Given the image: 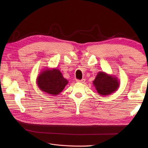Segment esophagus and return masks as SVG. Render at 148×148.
Segmentation results:
<instances>
[{"mask_svg": "<svg viewBox=\"0 0 148 148\" xmlns=\"http://www.w3.org/2000/svg\"><path fill=\"white\" fill-rule=\"evenodd\" d=\"M84 82H85V79H81V80L77 79V83H84Z\"/></svg>", "mask_w": 148, "mask_h": 148, "instance_id": "obj_1", "label": "esophagus"}]
</instances>
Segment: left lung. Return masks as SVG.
<instances>
[{
	"label": "left lung",
	"instance_id": "obj_1",
	"mask_svg": "<svg viewBox=\"0 0 148 148\" xmlns=\"http://www.w3.org/2000/svg\"><path fill=\"white\" fill-rule=\"evenodd\" d=\"M92 83L97 93L101 96L110 95L120 86V81L117 77L104 71H99Z\"/></svg>",
	"mask_w": 148,
	"mask_h": 148
}]
</instances>
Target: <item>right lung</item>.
Here are the masks:
<instances>
[{"mask_svg": "<svg viewBox=\"0 0 148 148\" xmlns=\"http://www.w3.org/2000/svg\"><path fill=\"white\" fill-rule=\"evenodd\" d=\"M36 83L40 90L47 95L56 96L63 91L69 82L59 69L47 68L39 74Z\"/></svg>", "mask_w": 148, "mask_h": 148, "instance_id": "obj_1", "label": "right lung"}]
</instances>
